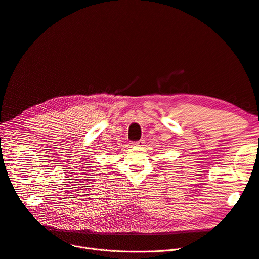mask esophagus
<instances>
[{
    "instance_id": "obj_1",
    "label": "esophagus",
    "mask_w": 259,
    "mask_h": 259,
    "mask_svg": "<svg viewBox=\"0 0 259 259\" xmlns=\"http://www.w3.org/2000/svg\"><path fill=\"white\" fill-rule=\"evenodd\" d=\"M144 144H145V141L141 140V141H138V142H134L133 146H135V147H143Z\"/></svg>"
}]
</instances>
